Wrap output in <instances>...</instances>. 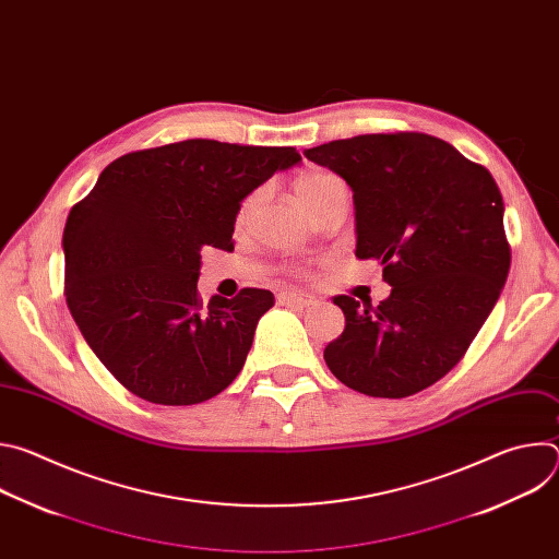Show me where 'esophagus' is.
<instances>
[{"label":"esophagus","instance_id":"esophagus-1","mask_svg":"<svg viewBox=\"0 0 559 559\" xmlns=\"http://www.w3.org/2000/svg\"><path fill=\"white\" fill-rule=\"evenodd\" d=\"M278 302L294 305V307H313V305H318V298L311 294H300V292H281Z\"/></svg>","mask_w":559,"mask_h":559}]
</instances>
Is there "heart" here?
Wrapping results in <instances>:
<instances>
[{
  "label": "heart",
  "mask_w": 559,
  "mask_h": 559,
  "mask_svg": "<svg viewBox=\"0 0 559 559\" xmlns=\"http://www.w3.org/2000/svg\"><path fill=\"white\" fill-rule=\"evenodd\" d=\"M341 179L328 170H321V168H309L305 173H300L294 181V197L296 201L307 210L318 197H323L332 186H338ZM257 207V194L248 197L241 207H238V214H236V223L238 225H246L252 216Z\"/></svg>",
  "instance_id": "obj_1"
}]
</instances>
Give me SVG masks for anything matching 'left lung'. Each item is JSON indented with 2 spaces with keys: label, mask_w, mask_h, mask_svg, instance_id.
Segmentation results:
<instances>
[{
  "label": "left lung",
  "mask_w": 559,
  "mask_h": 559,
  "mask_svg": "<svg viewBox=\"0 0 559 559\" xmlns=\"http://www.w3.org/2000/svg\"><path fill=\"white\" fill-rule=\"evenodd\" d=\"M354 192L356 257L376 259L391 294L334 296L345 332L330 371L373 397H407L447 376L480 332L511 267L504 201L485 166L423 132L358 134L305 150Z\"/></svg>",
  "instance_id": "left-lung-1"
}]
</instances>
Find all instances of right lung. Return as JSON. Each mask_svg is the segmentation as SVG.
<instances>
[{"label":"right lung","mask_w":559,"mask_h":559,"mask_svg":"<svg viewBox=\"0 0 559 559\" xmlns=\"http://www.w3.org/2000/svg\"><path fill=\"white\" fill-rule=\"evenodd\" d=\"M296 147L188 139L123 154L63 227L66 302L104 367L154 405H197L243 369L270 289H197L201 248L234 250L241 201Z\"/></svg>","instance_id":"obj_1"}]
</instances>
